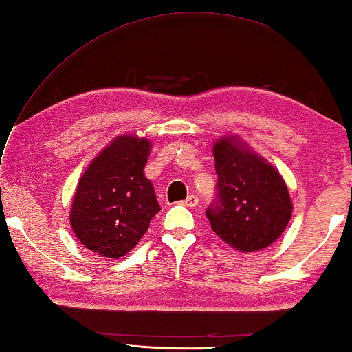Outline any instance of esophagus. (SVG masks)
<instances>
[{"instance_id":"obj_1","label":"esophagus","mask_w":352,"mask_h":352,"mask_svg":"<svg viewBox=\"0 0 352 352\" xmlns=\"http://www.w3.org/2000/svg\"><path fill=\"white\" fill-rule=\"evenodd\" d=\"M183 204L188 206V207H197L199 204V199H198L197 195H189L188 198L183 201Z\"/></svg>"}]
</instances>
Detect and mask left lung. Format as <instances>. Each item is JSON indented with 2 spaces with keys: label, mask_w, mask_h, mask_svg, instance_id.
I'll return each mask as SVG.
<instances>
[{
  "label": "left lung",
  "mask_w": 352,
  "mask_h": 352,
  "mask_svg": "<svg viewBox=\"0 0 352 352\" xmlns=\"http://www.w3.org/2000/svg\"><path fill=\"white\" fill-rule=\"evenodd\" d=\"M216 197L206 214L216 236L231 248L254 252L286 230L292 201L280 172L236 138L213 146Z\"/></svg>",
  "instance_id": "obj_1"
}]
</instances>
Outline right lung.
<instances>
[{
    "mask_svg": "<svg viewBox=\"0 0 352 352\" xmlns=\"http://www.w3.org/2000/svg\"><path fill=\"white\" fill-rule=\"evenodd\" d=\"M151 144L119 136L81 175L71 207V226L87 250L107 258L130 252L160 212L144 174Z\"/></svg>",
    "mask_w": 352,
    "mask_h": 352,
    "instance_id": "obj_1",
    "label": "right lung"
}]
</instances>
